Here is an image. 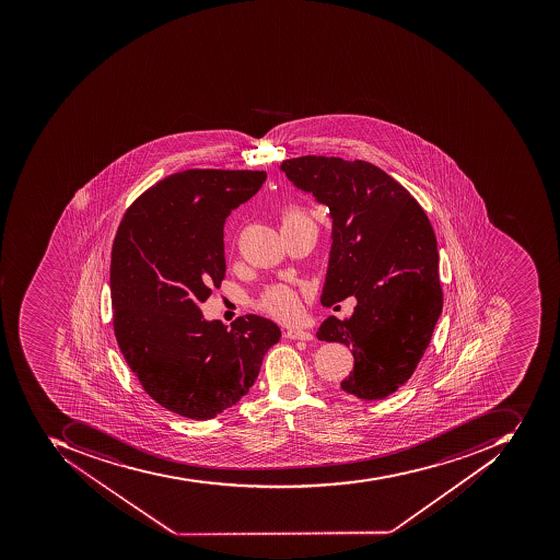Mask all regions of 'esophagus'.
Masks as SVG:
<instances>
[{
  "mask_svg": "<svg viewBox=\"0 0 560 560\" xmlns=\"http://www.w3.org/2000/svg\"><path fill=\"white\" fill-rule=\"evenodd\" d=\"M284 336L288 339H293V341H312L314 339V334L302 329H288Z\"/></svg>",
  "mask_w": 560,
  "mask_h": 560,
  "instance_id": "esophagus-1",
  "label": "esophagus"
}]
</instances>
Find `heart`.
Instances as JSON below:
<instances>
[{"mask_svg":"<svg viewBox=\"0 0 560 560\" xmlns=\"http://www.w3.org/2000/svg\"><path fill=\"white\" fill-rule=\"evenodd\" d=\"M282 230L288 228L296 226L300 222L310 221L308 215L303 212L302 207L288 206L282 209L281 214ZM258 306L266 312V314L272 315V317L281 318V320H288V318H294L300 310V303H298V296L293 290L285 288V285H275L270 288L262 298L258 300Z\"/></svg>","mask_w":560,"mask_h":560,"instance_id":"heart-1","label":"heart"}]
</instances>
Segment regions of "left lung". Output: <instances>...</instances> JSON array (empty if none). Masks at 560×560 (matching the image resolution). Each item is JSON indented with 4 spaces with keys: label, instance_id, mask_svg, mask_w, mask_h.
Masks as SVG:
<instances>
[{
    "label": "left lung",
    "instance_id": "obj_1",
    "mask_svg": "<svg viewBox=\"0 0 560 560\" xmlns=\"http://www.w3.org/2000/svg\"><path fill=\"white\" fill-rule=\"evenodd\" d=\"M281 170L332 218L322 305L357 298L353 315L327 318L317 338L353 349L345 393L384 399L415 373L442 314L432 224L401 183L366 161L302 155Z\"/></svg>",
    "mask_w": 560,
    "mask_h": 560
}]
</instances>
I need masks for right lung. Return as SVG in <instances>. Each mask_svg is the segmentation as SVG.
Instances as JSON below:
<instances>
[{"mask_svg":"<svg viewBox=\"0 0 560 560\" xmlns=\"http://www.w3.org/2000/svg\"><path fill=\"white\" fill-rule=\"evenodd\" d=\"M266 171L187 170L143 191L112 250L113 329L143 390L179 417L211 420L248 393L281 338L258 315L203 320L199 303L226 276L224 222Z\"/></svg>","mask_w":560,"mask_h":560,"instance_id":"obj_1","label":"right lung"}]
</instances>
